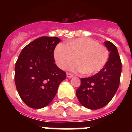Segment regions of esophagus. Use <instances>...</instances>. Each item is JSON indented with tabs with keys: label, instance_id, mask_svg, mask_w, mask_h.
<instances>
[{
	"label": "esophagus",
	"instance_id": "1",
	"mask_svg": "<svg viewBox=\"0 0 132 132\" xmlns=\"http://www.w3.org/2000/svg\"><path fill=\"white\" fill-rule=\"evenodd\" d=\"M66 75H67V77H68V78H71V77H73V75L71 74V73H70V72H67Z\"/></svg>",
	"mask_w": 132,
	"mask_h": 132
}]
</instances>
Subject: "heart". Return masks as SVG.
I'll return each mask as SVG.
<instances>
[{
  "instance_id": "heart-1",
  "label": "heart",
  "mask_w": 132,
  "mask_h": 132,
  "mask_svg": "<svg viewBox=\"0 0 132 132\" xmlns=\"http://www.w3.org/2000/svg\"><path fill=\"white\" fill-rule=\"evenodd\" d=\"M54 56L57 66L66 69L72 62L71 70L87 75L96 74L106 65L110 51L105 46L90 38H81L56 46Z\"/></svg>"
}]
</instances>
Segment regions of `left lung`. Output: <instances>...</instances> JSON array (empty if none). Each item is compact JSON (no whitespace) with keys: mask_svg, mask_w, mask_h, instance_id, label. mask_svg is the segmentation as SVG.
I'll list each match as a JSON object with an SVG mask.
<instances>
[{"mask_svg":"<svg viewBox=\"0 0 132 132\" xmlns=\"http://www.w3.org/2000/svg\"><path fill=\"white\" fill-rule=\"evenodd\" d=\"M110 51V57L102 70L94 76L81 79L77 90L79 101L90 110L105 106L117 92L120 84L121 61L117 47L110 41L105 42Z\"/></svg>","mask_w":132,"mask_h":132,"instance_id":"left-lung-1","label":"left lung"}]
</instances>
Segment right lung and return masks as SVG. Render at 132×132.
<instances>
[{
    "label": "right lung",
    "mask_w": 132,
    "mask_h": 132,
    "mask_svg": "<svg viewBox=\"0 0 132 132\" xmlns=\"http://www.w3.org/2000/svg\"><path fill=\"white\" fill-rule=\"evenodd\" d=\"M60 39L42 36L22 50L15 66V84L20 98L31 108L49 104L66 73L54 62V50Z\"/></svg>",
    "instance_id": "right-lung-1"
}]
</instances>
